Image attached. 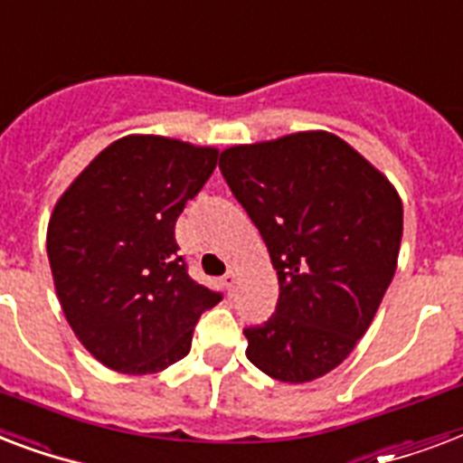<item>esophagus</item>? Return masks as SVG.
I'll list each match as a JSON object with an SVG mask.
<instances>
[{
    "mask_svg": "<svg viewBox=\"0 0 463 463\" xmlns=\"http://www.w3.org/2000/svg\"><path fill=\"white\" fill-rule=\"evenodd\" d=\"M236 280H239V272H236L234 268H232V270H227V275H224V278H222V282H224V288H227L229 292H232V289H234Z\"/></svg>",
    "mask_w": 463,
    "mask_h": 463,
    "instance_id": "esophagus-1",
    "label": "esophagus"
}]
</instances>
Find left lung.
<instances>
[{
	"instance_id": "1",
	"label": "left lung",
	"mask_w": 463,
	"mask_h": 463,
	"mask_svg": "<svg viewBox=\"0 0 463 463\" xmlns=\"http://www.w3.org/2000/svg\"><path fill=\"white\" fill-rule=\"evenodd\" d=\"M220 168L280 282L275 314L243 331L246 357L285 384L324 377L353 353L392 285L403 236L399 191L326 130L227 146Z\"/></svg>"
}]
</instances>
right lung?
<instances>
[{"instance_id": "right-lung-1", "label": "right lung", "mask_w": 463, "mask_h": 463, "mask_svg": "<svg viewBox=\"0 0 463 463\" xmlns=\"http://www.w3.org/2000/svg\"><path fill=\"white\" fill-rule=\"evenodd\" d=\"M217 156V146L128 135L57 198L48 222L57 299L79 343L113 372L156 374L183 360L200 314L222 299L191 280L174 236Z\"/></svg>"}]
</instances>
